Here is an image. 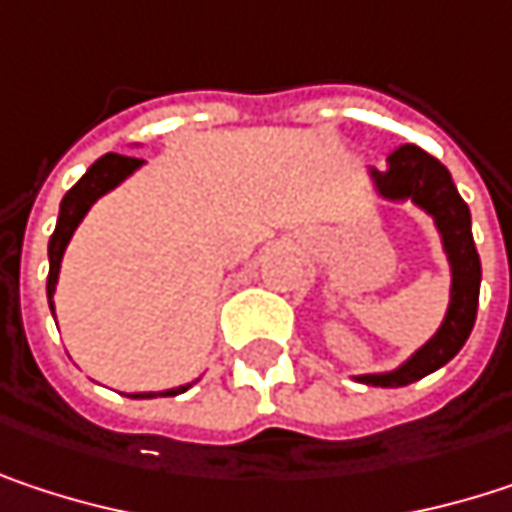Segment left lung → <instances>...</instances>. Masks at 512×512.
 Masks as SVG:
<instances>
[{"label":"left lung","instance_id":"8db88e82","mask_svg":"<svg viewBox=\"0 0 512 512\" xmlns=\"http://www.w3.org/2000/svg\"><path fill=\"white\" fill-rule=\"evenodd\" d=\"M367 177L379 198L385 201H412L421 207L439 237L442 249L451 263V302L442 326L436 335L406 358L400 367L385 373H361L356 376L364 385L379 388H400L409 382L424 379L427 373L439 370L462 350L474 329L477 317V299H480V257L471 237V213L468 204L460 198L451 171L418 145H400L394 154H388V168H367Z\"/></svg>","mask_w":512,"mask_h":512}]
</instances>
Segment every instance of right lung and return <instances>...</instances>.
I'll return each mask as SVG.
<instances>
[{
    "label": "right lung",
    "instance_id": "add662e5",
    "mask_svg": "<svg viewBox=\"0 0 512 512\" xmlns=\"http://www.w3.org/2000/svg\"><path fill=\"white\" fill-rule=\"evenodd\" d=\"M142 165H145V159H136V156H100V159L76 180V186L67 189V195L61 198L58 222H55V231H52L50 237V275H47V299H50L52 317H55L52 293H55V284H58L61 257H64V249H67L73 231L79 228V222L85 219V213L94 207L97 198H103L106 192H112L115 186H121V183H124L133 171H139ZM195 382H198V379H195ZM186 388H192V382L177 385V388H168V391H145V394H130V397H174V394H183Z\"/></svg>",
    "mask_w": 512,
    "mask_h": 512
}]
</instances>
